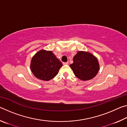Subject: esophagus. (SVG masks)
<instances>
[{
    "label": "esophagus",
    "mask_w": 127,
    "mask_h": 127,
    "mask_svg": "<svg viewBox=\"0 0 127 127\" xmlns=\"http://www.w3.org/2000/svg\"><path fill=\"white\" fill-rule=\"evenodd\" d=\"M68 63H69L68 62H63V65H68Z\"/></svg>",
    "instance_id": "esophagus-1"
}]
</instances>
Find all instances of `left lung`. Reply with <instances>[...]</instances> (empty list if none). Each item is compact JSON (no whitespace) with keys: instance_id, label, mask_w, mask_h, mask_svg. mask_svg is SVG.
Listing matches in <instances>:
<instances>
[{"instance_id":"obj_1","label":"left lung","mask_w":127,"mask_h":127,"mask_svg":"<svg viewBox=\"0 0 127 127\" xmlns=\"http://www.w3.org/2000/svg\"><path fill=\"white\" fill-rule=\"evenodd\" d=\"M77 78L88 81L95 77L99 70L97 59L89 52L79 51L73 57V63L69 65Z\"/></svg>"}]
</instances>
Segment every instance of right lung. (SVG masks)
<instances>
[{
    "label": "right lung",
    "mask_w": 127,
    "mask_h": 127,
    "mask_svg": "<svg viewBox=\"0 0 127 127\" xmlns=\"http://www.w3.org/2000/svg\"><path fill=\"white\" fill-rule=\"evenodd\" d=\"M62 65L52 51L41 50L32 57L30 68L36 78L47 81L57 76Z\"/></svg>",
    "instance_id": "add662e5"
}]
</instances>
